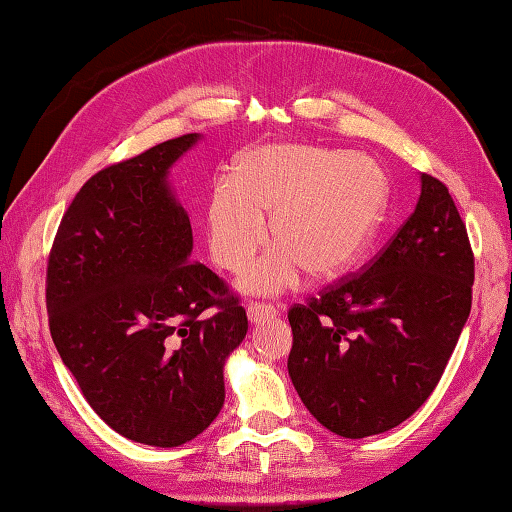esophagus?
Wrapping results in <instances>:
<instances>
[{
	"instance_id": "1",
	"label": "esophagus",
	"mask_w": 512,
	"mask_h": 512,
	"mask_svg": "<svg viewBox=\"0 0 512 512\" xmlns=\"http://www.w3.org/2000/svg\"><path fill=\"white\" fill-rule=\"evenodd\" d=\"M247 316L252 323H265V321H272V318H276L278 310L274 305H267V303H249Z\"/></svg>"
}]
</instances>
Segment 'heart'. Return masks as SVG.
<instances>
[{
    "mask_svg": "<svg viewBox=\"0 0 512 512\" xmlns=\"http://www.w3.org/2000/svg\"><path fill=\"white\" fill-rule=\"evenodd\" d=\"M385 176L374 160L307 144H267L240 156L236 178L211 185L205 225L218 267L240 272L267 240L276 245L249 269L243 289L278 294L350 267L379 223Z\"/></svg>",
    "mask_w": 512,
    "mask_h": 512,
    "instance_id": "heart-1",
    "label": "heart"
}]
</instances>
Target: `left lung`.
<instances>
[{"label": "left lung", "instance_id": "obj_1", "mask_svg": "<svg viewBox=\"0 0 512 512\" xmlns=\"http://www.w3.org/2000/svg\"><path fill=\"white\" fill-rule=\"evenodd\" d=\"M472 281L475 256L455 200L421 173L414 214L368 267L287 314V370L305 408L347 439L412 417L468 321Z\"/></svg>", "mask_w": 512, "mask_h": 512}]
</instances>
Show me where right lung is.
<instances>
[{"label": "right lung", "mask_w": 512, "mask_h": 512, "mask_svg": "<svg viewBox=\"0 0 512 512\" xmlns=\"http://www.w3.org/2000/svg\"><path fill=\"white\" fill-rule=\"evenodd\" d=\"M198 140H167L86 180L46 269L48 327L84 399L122 437L158 448L218 417L225 361L247 334L245 307L191 260L189 216L169 185Z\"/></svg>", "instance_id": "add662e5"}]
</instances>
